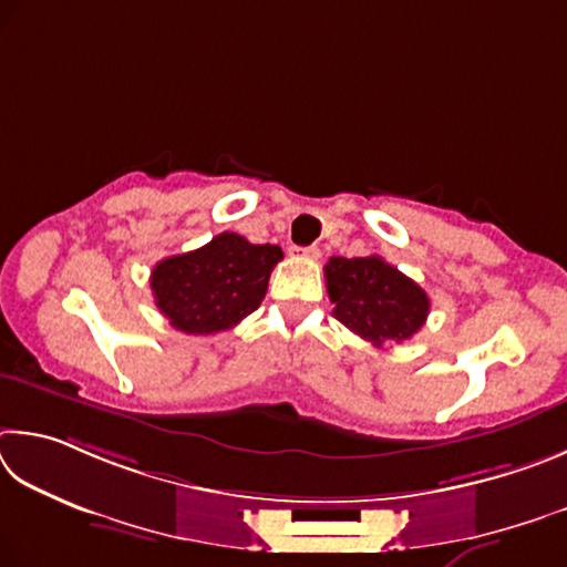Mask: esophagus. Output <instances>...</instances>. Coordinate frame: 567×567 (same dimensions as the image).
<instances>
[{"instance_id": "34e87169", "label": "esophagus", "mask_w": 567, "mask_h": 567, "mask_svg": "<svg viewBox=\"0 0 567 567\" xmlns=\"http://www.w3.org/2000/svg\"><path fill=\"white\" fill-rule=\"evenodd\" d=\"M301 254H303V256H309V258H319V256H321V248L316 246V244H311V246H303V248H301Z\"/></svg>"}]
</instances>
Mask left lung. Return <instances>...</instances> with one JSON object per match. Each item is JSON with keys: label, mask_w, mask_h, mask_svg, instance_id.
<instances>
[{"label": "left lung", "mask_w": 567, "mask_h": 567, "mask_svg": "<svg viewBox=\"0 0 567 567\" xmlns=\"http://www.w3.org/2000/svg\"><path fill=\"white\" fill-rule=\"evenodd\" d=\"M323 274L336 319L373 346L409 341L431 311L421 286L381 256H333Z\"/></svg>", "instance_id": "8db88e82"}]
</instances>
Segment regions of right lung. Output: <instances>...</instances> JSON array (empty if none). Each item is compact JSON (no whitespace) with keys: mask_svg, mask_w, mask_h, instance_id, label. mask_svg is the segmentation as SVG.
Listing matches in <instances>:
<instances>
[{"mask_svg":"<svg viewBox=\"0 0 567 567\" xmlns=\"http://www.w3.org/2000/svg\"><path fill=\"white\" fill-rule=\"evenodd\" d=\"M284 251L224 231L196 251L168 256L152 271V293L176 331L218 333L246 319L264 301L268 278Z\"/></svg>","mask_w":567,"mask_h":567,"instance_id":"obj_1","label":"right lung"}]
</instances>
